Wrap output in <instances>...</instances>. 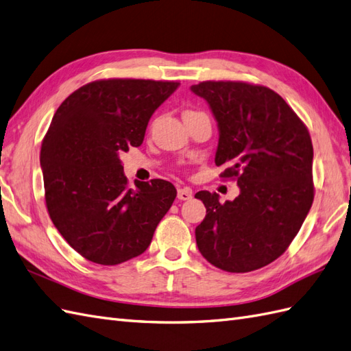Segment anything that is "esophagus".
<instances>
[{"instance_id":"esophagus-1","label":"esophagus","mask_w":351,"mask_h":351,"mask_svg":"<svg viewBox=\"0 0 351 351\" xmlns=\"http://www.w3.org/2000/svg\"><path fill=\"white\" fill-rule=\"evenodd\" d=\"M193 197V190L188 186L178 188V199L179 200H190Z\"/></svg>"}]
</instances>
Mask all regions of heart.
<instances>
[{
	"label": "heart",
	"instance_id": "obj_1",
	"mask_svg": "<svg viewBox=\"0 0 351 351\" xmlns=\"http://www.w3.org/2000/svg\"><path fill=\"white\" fill-rule=\"evenodd\" d=\"M188 112H193V111H188Z\"/></svg>",
	"mask_w": 351,
	"mask_h": 351
}]
</instances>
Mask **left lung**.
Returning <instances> with one entry per match:
<instances>
[{"mask_svg": "<svg viewBox=\"0 0 351 351\" xmlns=\"http://www.w3.org/2000/svg\"><path fill=\"white\" fill-rule=\"evenodd\" d=\"M191 92L208 102L219 139L215 165L240 194L219 202L199 191L206 217L195 227L200 254L223 271L247 273L280 256L314 199L310 133L285 99L264 86L204 82Z\"/></svg>", "mask_w": 351, "mask_h": 351, "instance_id": "1", "label": "left lung"}]
</instances>
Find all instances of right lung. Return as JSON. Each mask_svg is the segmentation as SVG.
<instances>
[{
  "mask_svg": "<svg viewBox=\"0 0 351 351\" xmlns=\"http://www.w3.org/2000/svg\"><path fill=\"white\" fill-rule=\"evenodd\" d=\"M179 87L152 80H101L69 95L53 117L40 163L55 227L86 259L117 265L149 246L176 190L163 181L128 186L120 154L141 147L148 121Z\"/></svg>",
  "mask_w": 351,
  "mask_h": 351,
  "instance_id": "add662e5",
  "label": "right lung"
}]
</instances>
